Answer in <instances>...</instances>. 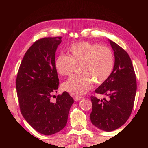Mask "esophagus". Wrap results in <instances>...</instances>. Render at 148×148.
<instances>
[{
    "label": "esophagus",
    "instance_id": "34e87169",
    "mask_svg": "<svg viewBox=\"0 0 148 148\" xmlns=\"http://www.w3.org/2000/svg\"><path fill=\"white\" fill-rule=\"evenodd\" d=\"M73 98H74V100L75 101H79L81 99H83V97H76V96H74Z\"/></svg>",
    "mask_w": 148,
    "mask_h": 148
}]
</instances>
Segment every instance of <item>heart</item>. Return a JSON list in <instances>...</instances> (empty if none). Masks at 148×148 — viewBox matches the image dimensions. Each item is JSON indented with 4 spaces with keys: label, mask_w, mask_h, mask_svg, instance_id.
Returning <instances> with one entry per match:
<instances>
[{
    "label": "heart",
    "mask_w": 148,
    "mask_h": 148,
    "mask_svg": "<svg viewBox=\"0 0 148 148\" xmlns=\"http://www.w3.org/2000/svg\"><path fill=\"white\" fill-rule=\"evenodd\" d=\"M69 56L60 54L55 61L58 73L69 76L75 65H79L81 74L74 75L64 82L62 87L74 96H81L92 89L93 82L102 84L108 79L114 66V55L106 46L82 42L72 44L67 49Z\"/></svg>",
    "instance_id": "heart-1"
}]
</instances>
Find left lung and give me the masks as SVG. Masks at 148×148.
Instances as JSON below:
<instances>
[{
  "instance_id": "left-lung-1",
  "label": "left lung",
  "mask_w": 148,
  "mask_h": 148,
  "mask_svg": "<svg viewBox=\"0 0 148 148\" xmlns=\"http://www.w3.org/2000/svg\"><path fill=\"white\" fill-rule=\"evenodd\" d=\"M114 50L113 71L106 82L95 92L106 95L108 99L91 96V123L107 132L114 131L125 123L133 108L136 92V80L132 61L128 53L114 42L109 40Z\"/></svg>"
}]
</instances>
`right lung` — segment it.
<instances>
[{
    "instance_id": "obj_1",
    "label": "right lung",
    "mask_w": 148,
    "mask_h": 148,
    "mask_svg": "<svg viewBox=\"0 0 148 148\" xmlns=\"http://www.w3.org/2000/svg\"><path fill=\"white\" fill-rule=\"evenodd\" d=\"M61 37L38 40L29 47L20 64L16 91L20 111L34 129L44 135L58 132L66 126L74 99L64 91L50 100L59 87L55 57Z\"/></svg>"
}]
</instances>
